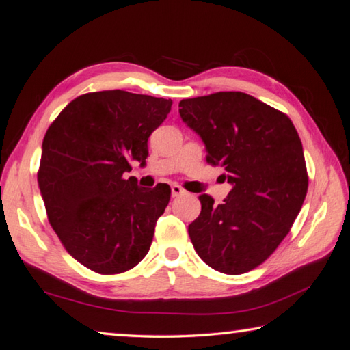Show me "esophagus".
<instances>
[{
    "label": "esophagus",
    "instance_id": "obj_1",
    "mask_svg": "<svg viewBox=\"0 0 350 350\" xmlns=\"http://www.w3.org/2000/svg\"><path fill=\"white\" fill-rule=\"evenodd\" d=\"M182 194H185V189L182 187H179V185H173V187H171V196L179 197Z\"/></svg>",
    "mask_w": 350,
    "mask_h": 350
}]
</instances>
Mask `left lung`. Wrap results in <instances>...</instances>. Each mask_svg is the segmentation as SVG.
<instances>
[{"instance_id":"8db88e82","label":"left lung","mask_w":350,"mask_h":350,"mask_svg":"<svg viewBox=\"0 0 350 350\" xmlns=\"http://www.w3.org/2000/svg\"><path fill=\"white\" fill-rule=\"evenodd\" d=\"M185 124L200 136L206 161L226 170L224 203L202 194L188 226L197 255L226 275L261 265L288 234L308 191L302 142L291 120L244 92H215L179 103Z\"/></svg>"}]
</instances>
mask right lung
<instances>
[{"label":"right lung","instance_id":"right-lung-1","mask_svg":"<svg viewBox=\"0 0 350 350\" xmlns=\"http://www.w3.org/2000/svg\"><path fill=\"white\" fill-rule=\"evenodd\" d=\"M173 101L126 91L74 98L48 127L38 171L48 221L70 255L100 275L142 261L170 202L167 183L141 188L126 179L146 163L147 141Z\"/></svg>","mask_w":350,"mask_h":350}]
</instances>
